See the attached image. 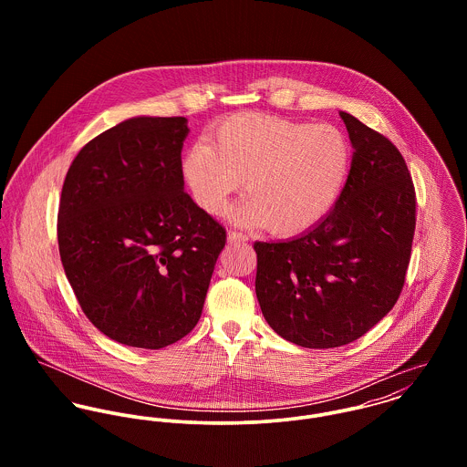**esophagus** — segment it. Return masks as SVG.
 I'll return each mask as SVG.
<instances>
[{"label":"esophagus","mask_w":467,"mask_h":467,"mask_svg":"<svg viewBox=\"0 0 467 467\" xmlns=\"http://www.w3.org/2000/svg\"><path fill=\"white\" fill-rule=\"evenodd\" d=\"M226 237H228V243H230V244H241V243H246V241H248V237H246L244 234L234 232V230H230Z\"/></svg>","instance_id":"obj_1"}]
</instances>
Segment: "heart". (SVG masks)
<instances>
[{
	"mask_svg": "<svg viewBox=\"0 0 467 467\" xmlns=\"http://www.w3.org/2000/svg\"><path fill=\"white\" fill-rule=\"evenodd\" d=\"M350 169L352 143L339 128L261 113L230 117L210 143L192 145L182 160L183 180L202 212L221 215L244 180L246 198L230 217L278 237L304 234L327 217Z\"/></svg>",
	"mask_w": 467,
	"mask_h": 467,
	"instance_id": "b5f03b06",
	"label": "heart"
}]
</instances>
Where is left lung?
I'll use <instances>...</instances> for the list:
<instances>
[{
  "label": "left lung",
  "mask_w": 467,
  "mask_h": 467,
  "mask_svg": "<svg viewBox=\"0 0 467 467\" xmlns=\"http://www.w3.org/2000/svg\"><path fill=\"white\" fill-rule=\"evenodd\" d=\"M345 191L307 232L255 243V293L269 327L306 348L368 333L400 298L415 232V191L398 147L347 111Z\"/></svg>",
  "instance_id": "8db88e82"
}]
</instances>
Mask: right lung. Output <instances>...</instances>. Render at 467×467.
Here are the masks:
<instances>
[{"instance_id":"obj_1","label":"right lung","mask_w":467,"mask_h":467,"mask_svg":"<svg viewBox=\"0 0 467 467\" xmlns=\"http://www.w3.org/2000/svg\"><path fill=\"white\" fill-rule=\"evenodd\" d=\"M185 117H133L86 143L67 169L57 239L89 322L163 348L200 322L224 228L185 192Z\"/></svg>"}]
</instances>
